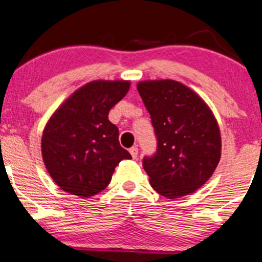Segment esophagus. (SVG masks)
I'll return each mask as SVG.
<instances>
[{"instance_id": "obj_1", "label": "esophagus", "mask_w": 262, "mask_h": 262, "mask_svg": "<svg viewBox=\"0 0 262 262\" xmlns=\"http://www.w3.org/2000/svg\"><path fill=\"white\" fill-rule=\"evenodd\" d=\"M129 152H130L132 158H133V159L138 158V148H137V146H133V148L129 149Z\"/></svg>"}]
</instances>
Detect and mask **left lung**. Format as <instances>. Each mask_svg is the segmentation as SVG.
<instances>
[{
	"label": "left lung",
	"mask_w": 262,
	"mask_h": 262,
	"mask_svg": "<svg viewBox=\"0 0 262 262\" xmlns=\"http://www.w3.org/2000/svg\"><path fill=\"white\" fill-rule=\"evenodd\" d=\"M137 87L158 140L155 155L143 160L150 185L169 200L193 193L221 160V130L214 114L179 81H141Z\"/></svg>",
	"instance_id": "8db88e82"
}]
</instances>
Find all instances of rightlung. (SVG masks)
<instances>
[{
    "label": "right lung",
    "instance_id": "add662e5",
    "mask_svg": "<svg viewBox=\"0 0 262 262\" xmlns=\"http://www.w3.org/2000/svg\"><path fill=\"white\" fill-rule=\"evenodd\" d=\"M130 81L95 80L60 104L41 135L48 172L62 191L89 198L111 182L117 165L132 156L119 144L108 113L127 95Z\"/></svg>",
    "mask_w": 262,
    "mask_h": 262
}]
</instances>
